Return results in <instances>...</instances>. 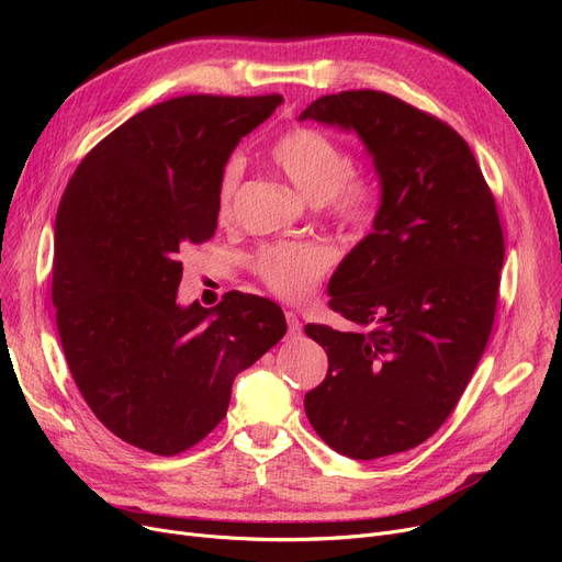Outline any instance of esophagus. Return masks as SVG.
Returning <instances> with one entry per match:
<instances>
[{"label":"esophagus","mask_w":562,"mask_h":562,"mask_svg":"<svg viewBox=\"0 0 562 562\" xmlns=\"http://www.w3.org/2000/svg\"><path fill=\"white\" fill-rule=\"evenodd\" d=\"M286 316V335H289V339H296V337H301V333H303V326H301V321H299V316L293 314V312H286L284 314Z\"/></svg>","instance_id":"1"}]
</instances>
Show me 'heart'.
Masks as SVG:
<instances>
[{
    "mask_svg": "<svg viewBox=\"0 0 562 562\" xmlns=\"http://www.w3.org/2000/svg\"><path fill=\"white\" fill-rule=\"evenodd\" d=\"M271 157L286 180L307 200L326 204L330 214L348 227H362L371 218L373 191L367 180L352 175V159L344 147L312 127H296L282 134ZM241 159H229L218 182V214L227 218L236 189L241 182ZM333 255L326 246L280 244L263 248L255 257V271L273 293L284 301H303L328 271Z\"/></svg>",
    "mask_w": 562,
    "mask_h": 562,
    "instance_id": "b5f03b06",
    "label": "heart"
}]
</instances>
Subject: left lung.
<instances>
[{
  "mask_svg": "<svg viewBox=\"0 0 562 562\" xmlns=\"http://www.w3.org/2000/svg\"><path fill=\"white\" fill-rule=\"evenodd\" d=\"M299 121L356 132L380 184L373 229L328 282L330 310L362 330L305 326L328 356L307 419L352 460L415 449L453 412L492 333L504 266L494 198L464 138L394 95H323Z\"/></svg>",
  "mask_w": 562,
  "mask_h": 562,
  "instance_id": "1",
  "label": "left lung"
}]
</instances>
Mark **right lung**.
Wrapping results in <instances>:
<instances>
[{"label":"right lung","mask_w":562,"mask_h":562,"mask_svg":"<svg viewBox=\"0 0 562 562\" xmlns=\"http://www.w3.org/2000/svg\"><path fill=\"white\" fill-rule=\"evenodd\" d=\"M282 95H184L155 104L77 166L54 223L52 301L70 373L127 445L177 456L225 417L236 373L286 333L282 310L229 291L177 303L180 257L210 241L221 172Z\"/></svg>","instance_id":"1"}]
</instances>
